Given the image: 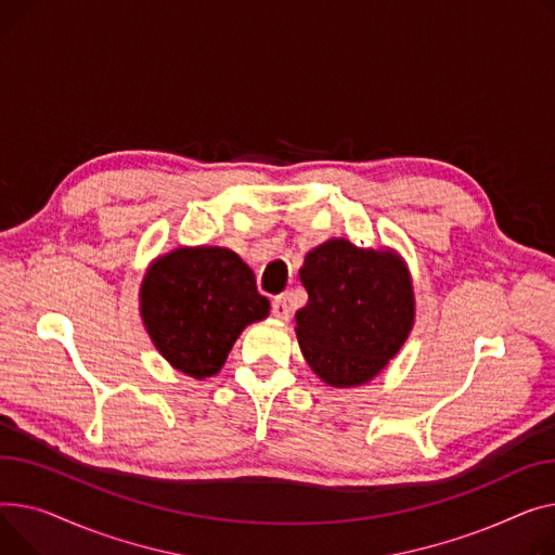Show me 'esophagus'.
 Returning a JSON list of instances; mask_svg holds the SVG:
<instances>
[{"label":"esophagus","mask_w":555,"mask_h":555,"mask_svg":"<svg viewBox=\"0 0 555 555\" xmlns=\"http://www.w3.org/2000/svg\"><path fill=\"white\" fill-rule=\"evenodd\" d=\"M273 315L280 318V320H288L291 318V305H288L286 296H278L273 300Z\"/></svg>","instance_id":"obj_1"}]
</instances>
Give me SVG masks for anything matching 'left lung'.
<instances>
[{
	"mask_svg": "<svg viewBox=\"0 0 555 555\" xmlns=\"http://www.w3.org/2000/svg\"><path fill=\"white\" fill-rule=\"evenodd\" d=\"M300 282L309 302L296 313V336L309 367L332 387L372 380L412 332V278L395 250L330 240L307 253Z\"/></svg>",
	"mask_w": 555,
	"mask_h": 555,
	"instance_id": "left-lung-1",
	"label": "left lung"
}]
</instances>
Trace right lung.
<instances>
[{
	"mask_svg": "<svg viewBox=\"0 0 555 555\" xmlns=\"http://www.w3.org/2000/svg\"><path fill=\"white\" fill-rule=\"evenodd\" d=\"M244 259L221 246H179L156 257L141 282V318L166 361L192 376H215L250 322L269 315Z\"/></svg>",
	"mask_w": 555,
	"mask_h": 555,
	"instance_id": "obj_1",
	"label": "right lung"
}]
</instances>
